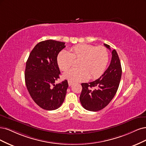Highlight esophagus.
Listing matches in <instances>:
<instances>
[{
  "instance_id": "34e87169",
  "label": "esophagus",
  "mask_w": 146,
  "mask_h": 146,
  "mask_svg": "<svg viewBox=\"0 0 146 146\" xmlns=\"http://www.w3.org/2000/svg\"><path fill=\"white\" fill-rule=\"evenodd\" d=\"M68 86H71L72 84H73V82L70 81H68Z\"/></svg>"
}]
</instances>
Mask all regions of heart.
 Masks as SVG:
<instances>
[{"mask_svg": "<svg viewBox=\"0 0 146 146\" xmlns=\"http://www.w3.org/2000/svg\"><path fill=\"white\" fill-rule=\"evenodd\" d=\"M109 59V51L103 46L82 44L74 45L70 52L62 50L59 53L57 62L59 68L65 72L71 67L74 60L79 61L77 66L63 75L64 78L72 82H79L100 77L104 72Z\"/></svg>", "mask_w": 146, "mask_h": 146, "instance_id": "heart-1", "label": "heart"}]
</instances>
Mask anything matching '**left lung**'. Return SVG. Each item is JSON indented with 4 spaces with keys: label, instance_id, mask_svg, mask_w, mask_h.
<instances>
[{
    "label": "left lung",
    "instance_id": "left-lung-1",
    "mask_svg": "<svg viewBox=\"0 0 146 146\" xmlns=\"http://www.w3.org/2000/svg\"><path fill=\"white\" fill-rule=\"evenodd\" d=\"M104 45L111 50L110 45ZM111 54L110 65L100 78L91 82L81 84L82 90L80 101L87 110L97 111L104 109L116 93L121 78L122 68L116 51L113 50Z\"/></svg>",
    "mask_w": 146,
    "mask_h": 146
}]
</instances>
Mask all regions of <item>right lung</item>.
I'll return each instance as SVG.
<instances>
[{
  "instance_id": "right-lung-1",
  "label": "right lung",
  "mask_w": 146,
  "mask_h": 146,
  "mask_svg": "<svg viewBox=\"0 0 146 146\" xmlns=\"http://www.w3.org/2000/svg\"><path fill=\"white\" fill-rule=\"evenodd\" d=\"M65 43L54 40L40 42L32 50L26 62L25 84L36 104L46 110L58 109L64 101L68 84L67 80L55 84L60 74L57 62Z\"/></svg>"
}]
</instances>
